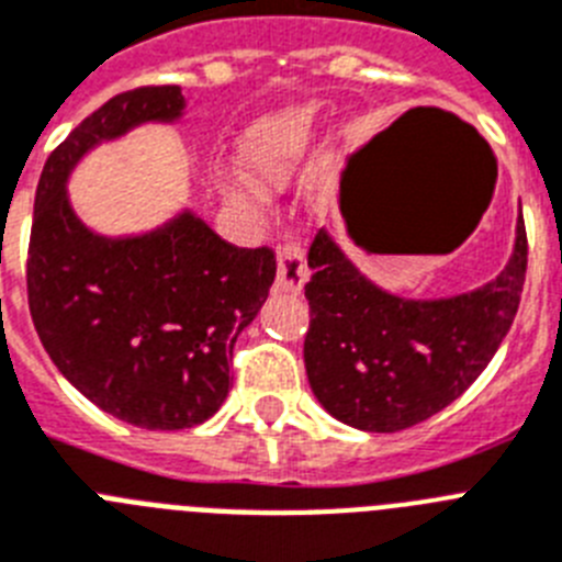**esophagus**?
<instances>
[{"instance_id": "esophagus-1", "label": "esophagus", "mask_w": 562, "mask_h": 562, "mask_svg": "<svg viewBox=\"0 0 562 562\" xmlns=\"http://www.w3.org/2000/svg\"><path fill=\"white\" fill-rule=\"evenodd\" d=\"M308 282V266L300 243H285L277 251V291L280 294H300Z\"/></svg>"}]
</instances>
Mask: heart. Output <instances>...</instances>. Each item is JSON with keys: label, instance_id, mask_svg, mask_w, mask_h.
Here are the masks:
<instances>
[{"label": "heart", "instance_id": "1", "mask_svg": "<svg viewBox=\"0 0 562 562\" xmlns=\"http://www.w3.org/2000/svg\"><path fill=\"white\" fill-rule=\"evenodd\" d=\"M319 130V110L311 104L288 106L254 121L237 144V164L260 189H282L300 160L308 155ZM246 180L223 183V198L243 212L260 209V192Z\"/></svg>", "mask_w": 562, "mask_h": 562}]
</instances>
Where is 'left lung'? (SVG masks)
<instances>
[{"mask_svg": "<svg viewBox=\"0 0 562 562\" xmlns=\"http://www.w3.org/2000/svg\"><path fill=\"white\" fill-rule=\"evenodd\" d=\"M526 228L486 285L409 300L362 274L322 228L311 243L305 370L316 402L364 432H398L456 402L492 362L515 322L526 280Z\"/></svg>", "mask_w": 562, "mask_h": 562, "instance_id": "8db88e82", "label": "left lung"}]
</instances>
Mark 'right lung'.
Listing matches in <instances>:
<instances>
[{"label":"right lung","instance_id":"1","mask_svg":"<svg viewBox=\"0 0 562 562\" xmlns=\"http://www.w3.org/2000/svg\"><path fill=\"white\" fill-rule=\"evenodd\" d=\"M180 87L121 92L47 158L33 206L27 302L67 382L110 416L187 429L228 396V362L277 277L271 248L221 240L192 209L138 234L92 232L67 194L87 153L144 124H175Z\"/></svg>","mask_w":562,"mask_h":562}]
</instances>
